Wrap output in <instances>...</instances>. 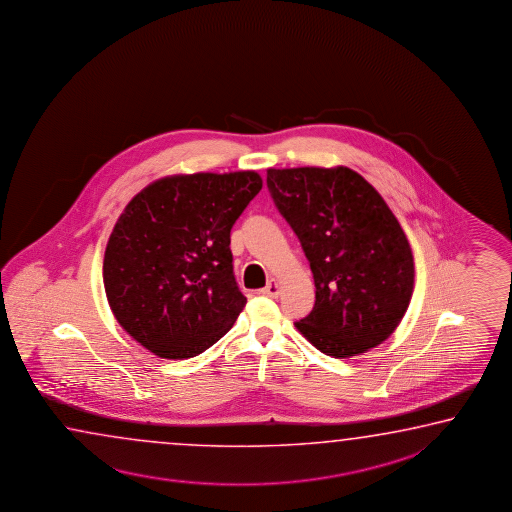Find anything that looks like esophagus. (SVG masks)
<instances>
[{"mask_svg": "<svg viewBox=\"0 0 512 512\" xmlns=\"http://www.w3.org/2000/svg\"><path fill=\"white\" fill-rule=\"evenodd\" d=\"M261 294L269 295V297H278L279 295V283L276 279H270L267 285L263 286L260 290Z\"/></svg>", "mask_w": 512, "mask_h": 512, "instance_id": "esophagus-1", "label": "esophagus"}]
</instances>
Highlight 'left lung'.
I'll list each match as a JSON object with an SVG mask.
<instances>
[{"instance_id":"obj_1","label":"left lung","mask_w":512,"mask_h":512,"mask_svg":"<svg viewBox=\"0 0 512 512\" xmlns=\"http://www.w3.org/2000/svg\"><path fill=\"white\" fill-rule=\"evenodd\" d=\"M267 188L312 269L315 304L295 328L324 355L382 344L407 312L414 258L382 195L338 168H270Z\"/></svg>"}]
</instances>
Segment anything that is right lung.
<instances>
[{
	"instance_id": "1",
	"label": "right lung",
	"mask_w": 512,
	"mask_h": 512,
	"mask_svg": "<svg viewBox=\"0 0 512 512\" xmlns=\"http://www.w3.org/2000/svg\"><path fill=\"white\" fill-rule=\"evenodd\" d=\"M261 190L256 172L165 177L123 209L104 256L116 321L161 358H191L247 303L234 279L231 229Z\"/></svg>"
}]
</instances>
